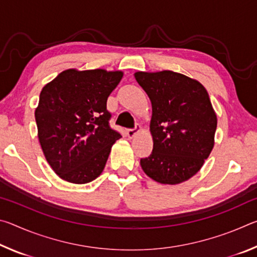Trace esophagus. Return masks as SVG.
I'll list each match as a JSON object with an SVG mask.
<instances>
[{
  "label": "esophagus",
  "instance_id": "esophagus-1",
  "mask_svg": "<svg viewBox=\"0 0 257 257\" xmlns=\"http://www.w3.org/2000/svg\"><path fill=\"white\" fill-rule=\"evenodd\" d=\"M138 132H139V127H138V125H137V127L133 128V129H128V130H127V136H128L129 138H133V137L136 136V135L138 134Z\"/></svg>",
  "mask_w": 257,
  "mask_h": 257
}]
</instances>
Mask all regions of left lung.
<instances>
[{"mask_svg":"<svg viewBox=\"0 0 257 257\" xmlns=\"http://www.w3.org/2000/svg\"><path fill=\"white\" fill-rule=\"evenodd\" d=\"M152 102L153 151L142 169L160 184L176 185L199 171L214 146L216 115L210 96L197 80L164 70L136 72Z\"/></svg>","mask_w":257,"mask_h":257,"instance_id":"8db88e82","label":"left lung"}]
</instances>
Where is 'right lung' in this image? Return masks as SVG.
<instances>
[{
  "label": "right lung",
  "mask_w": 257,
  "mask_h": 257,
  "mask_svg": "<svg viewBox=\"0 0 257 257\" xmlns=\"http://www.w3.org/2000/svg\"><path fill=\"white\" fill-rule=\"evenodd\" d=\"M121 71L69 69L44 86L35 111L43 153L61 179L87 184L101 175L121 134L110 127L107 97Z\"/></svg>",
  "instance_id": "obj_1"
}]
</instances>
